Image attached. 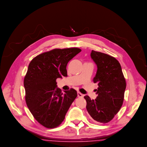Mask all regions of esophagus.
I'll return each mask as SVG.
<instances>
[{
	"instance_id": "esophagus-1",
	"label": "esophagus",
	"mask_w": 147,
	"mask_h": 147,
	"mask_svg": "<svg viewBox=\"0 0 147 147\" xmlns=\"http://www.w3.org/2000/svg\"><path fill=\"white\" fill-rule=\"evenodd\" d=\"M78 97H80V98H82L83 97V94H82V93H80V92H78Z\"/></svg>"
}]
</instances>
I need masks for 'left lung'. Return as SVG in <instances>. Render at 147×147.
<instances>
[{
  "label": "left lung",
  "mask_w": 147,
  "mask_h": 147,
  "mask_svg": "<svg viewBox=\"0 0 147 147\" xmlns=\"http://www.w3.org/2000/svg\"><path fill=\"white\" fill-rule=\"evenodd\" d=\"M91 59L97 71L93 81L97 83V97L91 100L88 96L86 109L97 122L107 123L111 121L123 105L126 83L120 63L117 59L104 53L92 50Z\"/></svg>",
  "instance_id": "1"
}]
</instances>
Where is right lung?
I'll list each match as a JSON object with an SVG mask.
<instances>
[{"label": "right lung", "instance_id": "add662e5", "mask_svg": "<svg viewBox=\"0 0 147 147\" xmlns=\"http://www.w3.org/2000/svg\"><path fill=\"white\" fill-rule=\"evenodd\" d=\"M81 51L77 47L55 49L36 56L28 65L24 79L26 102L35 120L47 128L62 123L77 97L73 88L63 94L56 79L67 76V65Z\"/></svg>", "mask_w": 147, "mask_h": 147}]
</instances>
